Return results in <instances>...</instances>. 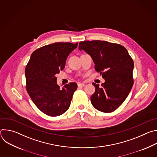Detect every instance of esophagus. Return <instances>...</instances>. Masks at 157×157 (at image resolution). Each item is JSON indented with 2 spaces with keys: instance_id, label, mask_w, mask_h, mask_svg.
<instances>
[{
  "instance_id": "esophagus-1",
  "label": "esophagus",
  "mask_w": 157,
  "mask_h": 157,
  "mask_svg": "<svg viewBox=\"0 0 157 157\" xmlns=\"http://www.w3.org/2000/svg\"><path fill=\"white\" fill-rule=\"evenodd\" d=\"M84 86H85V84L84 83H81V82L78 83V87H84Z\"/></svg>"
}]
</instances>
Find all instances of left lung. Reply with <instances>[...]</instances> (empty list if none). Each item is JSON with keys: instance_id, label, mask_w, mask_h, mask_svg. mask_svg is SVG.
<instances>
[{"instance_id": "left-lung-1", "label": "left lung", "mask_w": 157, "mask_h": 157, "mask_svg": "<svg viewBox=\"0 0 157 157\" xmlns=\"http://www.w3.org/2000/svg\"><path fill=\"white\" fill-rule=\"evenodd\" d=\"M79 50L91 56L95 70L105 79L101 87L93 83L96 89L91 97L93 105L103 113H112L124 102L133 86L132 58L123 46L105 41H81Z\"/></svg>"}]
</instances>
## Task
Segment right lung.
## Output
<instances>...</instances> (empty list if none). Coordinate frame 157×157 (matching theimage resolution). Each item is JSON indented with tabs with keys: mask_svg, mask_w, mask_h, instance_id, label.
<instances>
[{
	"mask_svg": "<svg viewBox=\"0 0 157 157\" xmlns=\"http://www.w3.org/2000/svg\"><path fill=\"white\" fill-rule=\"evenodd\" d=\"M78 44L58 42L42 47L32 53L26 66L27 91L36 106L47 116H60L70 107L77 84L70 82L61 89L55 75L64 69L67 57Z\"/></svg>",
	"mask_w": 157,
	"mask_h": 157,
	"instance_id": "obj_1",
	"label": "right lung"
}]
</instances>
